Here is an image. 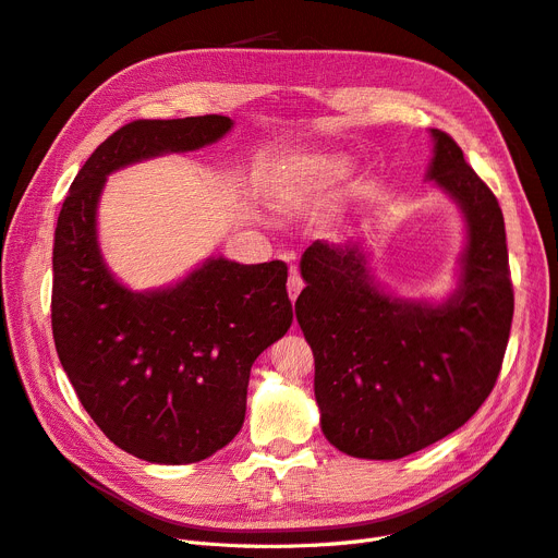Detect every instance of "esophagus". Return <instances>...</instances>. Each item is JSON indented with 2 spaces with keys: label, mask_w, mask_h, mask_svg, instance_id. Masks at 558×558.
I'll return each mask as SVG.
<instances>
[{
  "label": "esophagus",
  "mask_w": 558,
  "mask_h": 558,
  "mask_svg": "<svg viewBox=\"0 0 558 558\" xmlns=\"http://www.w3.org/2000/svg\"><path fill=\"white\" fill-rule=\"evenodd\" d=\"M286 288H288V298H291V302H295L298 295H300V291L304 288V281H302V277L298 275V270H291V277H288Z\"/></svg>",
  "instance_id": "obj_1"
}]
</instances>
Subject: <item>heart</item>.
<instances>
[{
    "label": "heart",
    "mask_w": 558,
    "mask_h": 558,
    "mask_svg": "<svg viewBox=\"0 0 558 558\" xmlns=\"http://www.w3.org/2000/svg\"><path fill=\"white\" fill-rule=\"evenodd\" d=\"M350 171V160L339 153H308L288 165L275 185V206L279 210H295L320 190L343 181Z\"/></svg>",
    "instance_id": "1"
}]
</instances>
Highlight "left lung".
<instances>
[{"label":"left lung","instance_id":"1","mask_svg":"<svg viewBox=\"0 0 558 558\" xmlns=\"http://www.w3.org/2000/svg\"><path fill=\"white\" fill-rule=\"evenodd\" d=\"M426 181L464 221L458 286L441 302L375 281L364 242L316 240L300 260L298 323L314 350V391L329 444L398 460L464 426L501 371L512 323L504 215L447 132L430 128Z\"/></svg>","mask_w":558,"mask_h":558}]
</instances>
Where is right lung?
<instances>
[{
    "label": "right lung",
    "mask_w": 558,
    "mask_h": 558,
    "mask_svg": "<svg viewBox=\"0 0 558 558\" xmlns=\"http://www.w3.org/2000/svg\"><path fill=\"white\" fill-rule=\"evenodd\" d=\"M231 128L217 114L123 125L84 162L57 219L59 362L96 426L146 462L206 460L240 433L252 364L293 323L288 267L208 256L169 286L132 291L102 256L98 204L109 173L206 148Z\"/></svg>",
    "instance_id": "obj_1"
}]
</instances>
